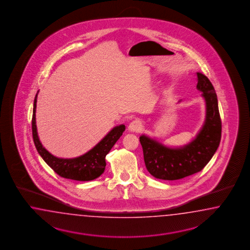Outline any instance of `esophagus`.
Instances as JSON below:
<instances>
[{"mask_svg": "<svg viewBox=\"0 0 250 250\" xmlns=\"http://www.w3.org/2000/svg\"><path fill=\"white\" fill-rule=\"evenodd\" d=\"M142 127V121L140 119H135L129 125L128 129L131 132H138Z\"/></svg>", "mask_w": 250, "mask_h": 250, "instance_id": "34e87169", "label": "esophagus"}]
</instances>
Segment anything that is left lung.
<instances>
[{"mask_svg": "<svg viewBox=\"0 0 250 250\" xmlns=\"http://www.w3.org/2000/svg\"><path fill=\"white\" fill-rule=\"evenodd\" d=\"M196 74L197 89L206 102L205 125L196 138L183 147L170 148L147 136L139 137L146 169L157 179L175 181L201 171L219 146L222 122L217 96L209 79Z\"/></svg>", "mask_w": 250, "mask_h": 250, "instance_id": "1", "label": "left lung"}]
</instances>
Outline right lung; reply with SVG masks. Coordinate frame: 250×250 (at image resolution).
I'll list each match as a JSON object with an SVG mask.
<instances>
[{"instance_id":"obj_1","label":"right lung","mask_w":250,"mask_h":250,"mask_svg":"<svg viewBox=\"0 0 250 250\" xmlns=\"http://www.w3.org/2000/svg\"><path fill=\"white\" fill-rule=\"evenodd\" d=\"M37 97L34 101L33 117H32V133L34 143L39 155L45 160V163L50 167L54 171L62 178L70 179L79 182L92 181L104 173L105 168L106 155L112 149L116 141L123 135L125 130V125H120L112 129L105 137L99 142L92 149L81 157L75 159H60L43 147L39 141L36 125V108Z\"/></svg>"}]
</instances>
